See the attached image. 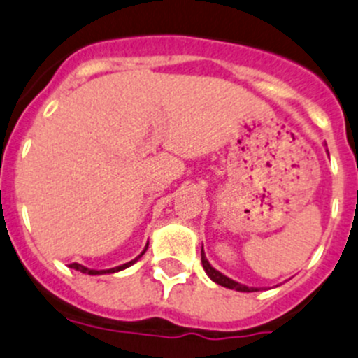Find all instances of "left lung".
Returning a JSON list of instances; mask_svg holds the SVG:
<instances>
[{
    "mask_svg": "<svg viewBox=\"0 0 358 358\" xmlns=\"http://www.w3.org/2000/svg\"><path fill=\"white\" fill-rule=\"evenodd\" d=\"M201 264H203V270H205V273L208 275V278H210L212 282H215V284L222 285V287L235 289V291H238V292H256V291H259V289H257V287H247V285L238 284V282L231 280V278H229V277L222 275L221 271H217V270H215V268H212V264L208 263L207 257H205L203 247H201Z\"/></svg>",
    "mask_w": 358,
    "mask_h": 358,
    "instance_id": "obj_1",
    "label": "left lung"
}]
</instances>
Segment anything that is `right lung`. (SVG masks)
<instances>
[{
	"mask_svg": "<svg viewBox=\"0 0 358 358\" xmlns=\"http://www.w3.org/2000/svg\"><path fill=\"white\" fill-rule=\"evenodd\" d=\"M146 249H148V245L144 247V250L143 252L139 254V256L136 257V259H132V261H129V263H125V264H122V266H116V268H111V270H90V268H87V266H83V264H78V263H73V264H69V268H73V270H76V271H81V273H87V275H106V273H116V271H122V270H125V268H129V266H132L134 263H136V261H139V257L143 256L144 252H146Z\"/></svg>",
	"mask_w": 358,
	"mask_h": 358,
	"instance_id": "obj_1",
	"label": "right lung"
}]
</instances>
